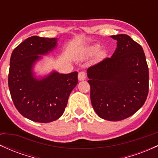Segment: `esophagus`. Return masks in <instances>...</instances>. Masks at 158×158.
<instances>
[{"mask_svg": "<svg viewBox=\"0 0 158 158\" xmlns=\"http://www.w3.org/2000/svg\"><path fill=\"white\" fill-rule=\"evenodd\" d=\"M85 78H86V75H85V73L84 71L79 72V74H78V79H79V81H83L85 80Z\"/></svg>", "mask_w": 158, "mask_h": 158, "instance_id": "obj_1", "label": "esophagus"}]
</instances>
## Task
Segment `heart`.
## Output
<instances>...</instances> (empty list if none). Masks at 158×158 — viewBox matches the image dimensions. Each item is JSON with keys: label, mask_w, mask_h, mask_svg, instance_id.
<instances>
[{"label": "heart", "mask_w": 158, "mask_h": 158, "mask_svg": "<svg viewBox=\"0 0 158 158\" xmlns=\"http://www.w3.org/2000/svg\"><path fill=\"white\" fill-rule=\"evenodd\" d=\"M100 50V47L99 45L96 44V45H93V46H90L88 48V53L90 54H95L99 51Z\"/></svg>", "instance_id": "obj_1"}]
</instances>
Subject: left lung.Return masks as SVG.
<instances>
[{
  "mask_svg": "<svg viewBox=\"0 0 158 158\" xmlns=\"http://www.w3.org/2000/svg\"><path fill=\"white\" fill-rule=\"evenodd\" d=\"M117 48L110 58L87 70L94 110L102 119L119 121L143 106L148 93V68L142 47L125 34L110 35Z\"/></svg>",
  "mask_w": 158,
  "mask_h": 158,
  "instance_id": "obj_1",
  "label": "left lung"
}]
</instances>
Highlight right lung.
Instances as JSON below:
<instances>
[{"instance_id":"obj_1","label":"right lung","mask_w":158,"mask_h":158,"mask_svg":"<svg viewBox=\"0 0 158 158\" xmlns=\"http://www.w3.org/2000/svg\"><path fill=\"white\" fill-rule=\"evenodd\" d=\"M57 38L32 36L12 52L8 84L16 109L26 118L50 123L64 113L68 98L78 83V73H60L52 70L37 77L35 65L57 48Z\"/></svg>"}]
</instances>
